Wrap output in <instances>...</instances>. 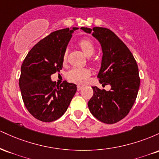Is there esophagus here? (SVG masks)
<instances>
[{"label": "esophagus", "mask_w": 159, "mask_h": 159, "mask_svg": "<svg viewBox=\"0 0 159 159\" xmlns=\"http://www.w3.org/2000/svg\"><path fill=\"white\" fill-rule=\"evenodd\" d=\"M82 88H83V87H82V86H80V85H78V86H77V90H78V91L81 90Z\"/></svg>", "instance_id": "obj_1"}]
</instances>
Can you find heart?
<instances>
[{
	"mask_svg": "<svg viewBox=\"0 0 159 159\" xmlns=\"http://www.w3.org/2000/svg\"><path fill=\"white\" fill-rule=\"evenodd\" d=\"M78 46L81 48L84 54L87 57L92 56L94 54L96 47L93 42L89 39H83L78 42ZM67 51L63 53V62L66 63L67 59ZM90 72L89 69L87 68H73L68 72V78L71 81L75 82V83L82 84L86 81L87 78L90 75Z\"/></svg>",
	"mask_w": 159,
	"mask_h": 159,
	"instance_id": "b5f03b06",
	"label": "heart"
}]
</instances>
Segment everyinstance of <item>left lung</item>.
Masks as SVG:
<instances>
[{"label": "left lung", "mask_w": 159, "mask_h": 159, "mask_svg": "<svg viewBox=\"0 0 159 159\" xmlns=\"http://www.w3.org/2000/svg\"><path fill=\"white\" fill-rule=\"evenodd\" d=\"M101 44L102 64L97 77L102 86L111 90L92 87L93 96L88 102L89 110L102 123L113 124L123 119L135 102L140 87L138 67L128 47L114 32L105 27H81Z\"/></svg>", "instance_id": "left-lung-1"}]
</instances>
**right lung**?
Returning <instances> with one entry per match:
<instances>
[{"label": "right lung", "mask_w": 159, "mask_h": 159, "mask_svg": "<svg viewBox=\"0 0 159 159\" xmlns=\"http://www.w3.org/2000/svg\"><path fill=\"white\" fill-rule=\"evenodd\" d=\"M77 27L51 33L28 52L21 68L19 87L27 111L36 119L49 123L66 111L77 90L75 84L58 87L51 75L63 68V55Z\"/></svg>", "instance_id": "right-lung-1"}]
</instances>
